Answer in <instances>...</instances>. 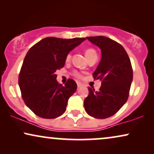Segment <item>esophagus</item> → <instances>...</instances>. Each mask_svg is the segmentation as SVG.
Listing matches in <instances>:
<instances>
[{"label":"esophagus","instance_id":"1","mask_svg":"<svg viewBox=\"0 0 154 154\" xmlns=\"http://www.w3.org/2000/svg\"><path fill=\"white\" fill-rule=\"evenodd\" d=\"M77 85H78V88H81L82 86H83V85L81 83H79V82H78L77 83Z\"/></svg>","mask_w":154,"mask_h":154}]
</instances>
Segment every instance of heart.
<instances>
[{
  "instance_id": "1",
  "label": "heart",
  "mask_w": 154,
  "mask_h": 154,
  "mask_svg": "<svg viewBox=\"0 0 154 154\" xmlns=\"http://www.w3.org/2000/svg\"><path fill=\"white\" fill-rule=\"evenodd\" d=\"M85 54L86 57H87L88 60H90V59L94 57H97V52L94 49H92V48H88V49H86L85 50ZM71 54L69 52V53L67 54V55L66 56V59H65V60H66V62H69L71 60ZM72 74L73 76H75L76 78H81L82 77L81 74L78 71H73Z\"/></svg>"
}]
</instances>
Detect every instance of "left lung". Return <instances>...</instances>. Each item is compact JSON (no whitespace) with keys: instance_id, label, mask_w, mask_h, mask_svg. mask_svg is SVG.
<instances>
[{"instance_id":"8db88e82","label":"left lung","mask_w":154,"mask_h":154,"mask_svg":"<svg viewBox=\"0 0 154 154\" xmlns=\"http://www.w3.org/2000/svg\"><path fill=\"white\" fill-rule=\"evenodd\" d=\"M98 46L102 59L92 75L100 79L102 85L98 91L88 88L89 94L84 100L88 114L96 119L112 116L127 102L133 78L132 64L128 54L121 44L108 37H87Z\"/></svg>"}]
</instances>
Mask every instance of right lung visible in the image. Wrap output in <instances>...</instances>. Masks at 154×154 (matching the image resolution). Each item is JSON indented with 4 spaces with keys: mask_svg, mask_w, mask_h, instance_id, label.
Here are the masks:
<instances>
[{
    "mask_svg": "<svg viewBox=\"0 0 154 154\" xmlns=\"http://www.w3.org/2000/svg\"><path fill=\"white\" fill-rule=\"evenodd\" d=\"M85 39L47 37L27 52L18 83L24 103L38 116L55 119L65 112L77 84L69 79L63 86L57 81L55 72L64 67L67 54Z\"/></svg>",
    "mask_w": 154,
    "mask_h": 154,
    "instance_id": "1",
    "label": "right lung"
}]
</instances>
